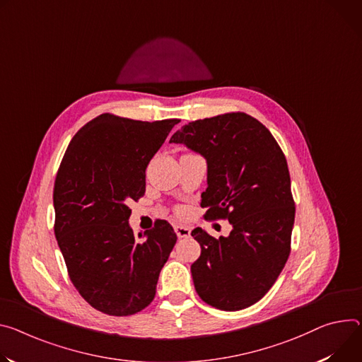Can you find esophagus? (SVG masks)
I'll return each instance as SVG.
<instances>
[{"label": "esophagus", "instance_id": "obj_1", "mask_svg": "<svg viewBox=\"0 0 362 362\" xmlns=\"http://www.w3.org/2000/svg\"><path fill=\"white\" fill-rule=\"evenodd\" d=\"M175 233L179 238H187L190 237V228L183 225H175Z\"/></svg>", "mask_w": 362, "mask_h": 362}]
</instances>
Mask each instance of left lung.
<instances>
[{
  "mask_svg": "<svg viewBox=\"0 0 362 362\" xmlns=\"http://www.w3.org/2000/svg\"><path fill=\"white\" fill-rule=\"evenodd\" d=\"M205 157V218L228 219L218 240L194 228L201 257L190 266L199 298L221 310L257 303L280 276L290 254L294 201L286 157L270 131L244 112L192 121L172 136Z\"/></svg>",
  "mask_w": 362,
  "mask_h": 362,
  "instance_id": "left-lung-1",
  "label": "left lung"
}]
</instances>
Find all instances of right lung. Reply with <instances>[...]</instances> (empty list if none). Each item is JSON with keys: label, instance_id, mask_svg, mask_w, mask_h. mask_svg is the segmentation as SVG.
Returning <instances> with one entry per match:
<instances>
[{"label": "right lung", "instance_id": "right-lung-1", "mask_svg": "<svg viewBox=\"0 0 362 362\" xmlns=\"http://www.w3.org/2000/svg\"><path fill=\"white\" fill-rule=\"evenodd\" d=\"M179 119L103 114L85 124L57 170L54 235L82 298L111 316L134 315L156 294L177 235L168 221L134 235L128 204L146 192V169Z\"/></svg>", "mask_w": 362, "mask_h": 362}]
</instances>
